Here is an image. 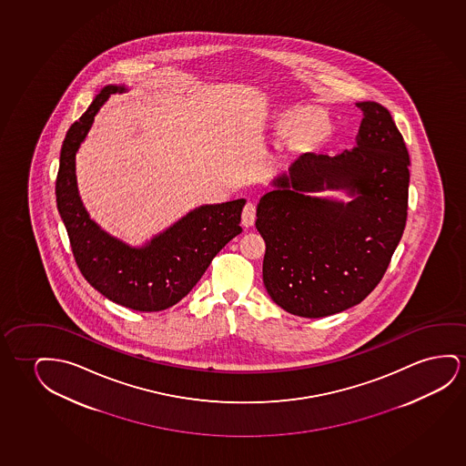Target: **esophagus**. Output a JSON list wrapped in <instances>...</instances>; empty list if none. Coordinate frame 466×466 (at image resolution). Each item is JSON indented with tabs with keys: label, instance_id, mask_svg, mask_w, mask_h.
Segmentation results:
<instances>
[{
	"label": "esophagus",
	"instance_id": "34e87169",
	"mask_svg": "<svg viewBox=\"0 0 466 466\" xmlns=\"http://www.w3.org/2000/svg\"><path fill=\"white\" fill-rule=\"evenodd\" d=\"M256 204L248 203L246 206H244L243 218H241V223H243L246 228L254 225V222H256Z\"/></svg>",
	"mask_w": 466,
	"mask_h": 466
}]
</instances>
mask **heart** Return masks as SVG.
Here are the masks:
<instances>
[{
    "mask_svg": "<svg viewBox=\"0 0 466 466\" xmlns=\"http://www.w3.org/2000/svg\"><path fill=\"white\" fill-rule=\"evenodd\" d=\"M299 127L295 131V137L302 144H316L326 137L329 131L328 119L319 115H311L303 119L302 113H289L281 121V131L289 132Z\"/></svg>",
    "mask_w": 466,
    "mask_h": 466,
    "instance_id": "b5f03b06",
    "label": "heart"
}]
</instances>
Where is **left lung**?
<instances>
[{
    "label": "left lung",
    "instance_id": "8db88e82",
    "mask_svg": "<svg viewBox=\"0 0 466 466\" xmlns=\"http://www.w3.org/2000/svg\"><path fill=\"white\" fill-rule=\"evenodd\" d=\"M364 113L358 144L337 157L305 153L257 206L267 244L263 284L271 300L302 318H324L362 302L381 281L406 228L409 151L377 102ZM347 189L341 204L309 190Z\"/></svg>",
    "mask_w": 466,
    "mask_h": 466
}]
</instances>
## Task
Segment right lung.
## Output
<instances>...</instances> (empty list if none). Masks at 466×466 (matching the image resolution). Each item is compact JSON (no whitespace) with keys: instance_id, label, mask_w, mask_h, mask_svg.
I'll use <instances>...</instances> for the list:
<instances>
[{"instance_id":"right-lung-1","label":"right lung","mask_w":466,"mask_h":466,"mask_svg":"<svg viewBox=\"0 0 466 466\" xmlns=\"http://www.w3.org/2000/svg\"><path fill=\"white\" fill-rule=\"evenodd\" d=\"M123 91L125 86H106L70 126L60 150L56 197L75 262L86 281L112 302L151 313L180 302L225 244L243 231L239 222L246 199L191 210L144 248H131L100 228L81 203L75 157L100 106L112 94Z\"/></svg>"}]
</instances>
